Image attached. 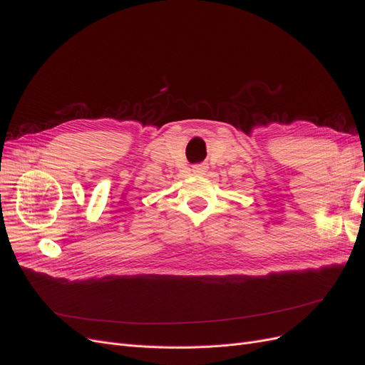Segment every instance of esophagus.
Here are the masks:
<instances>
[{
  "instance_id": "1",
  "label": "esophagus",
  "mask_w": 365,
  "mask_h": 365,
  "mask_svg": "<svg viewBox=\"0 0 365 365\" xmlns=\"http://www.w3.org/2000/svg\"><path fill=\"white\" fill-rule=\"evenodd\" d=\"M206 170H207V167L205 165V163H197V165L192 167V173H194L195 175H203V174H206Z\"/></svg>"
}]
</instances>
